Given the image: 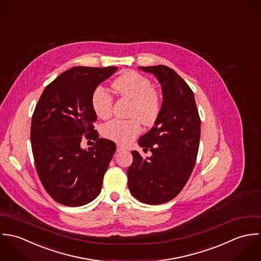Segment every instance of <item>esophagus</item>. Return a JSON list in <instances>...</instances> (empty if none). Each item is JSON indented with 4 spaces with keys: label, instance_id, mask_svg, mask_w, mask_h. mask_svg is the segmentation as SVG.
Wrapping results in <instances>:
<instances>
[{
    "label": "esophagus",
    "instance_id": "obj_1",
    "mask_svg": "<svg viewBox=\"0 0 261 261\" xmlns=\"http://www.w3.org/2000/svg\"><path fill=\"white\" fill-rule=\"evenodd\" d=\"M125 150H126V148L123 145H120V144L117 145V152H122V151H125Z\"/></svg>",
    "mask_w": 261,
    "mask_h": 261
}]
</instances>
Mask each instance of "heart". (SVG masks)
<instances>
[{
  "label": "heart",
  "instance_id": "heart-1",
  "mask_svg": "<svg viewBox=\"0 0 261 261\" xmlns=\"http://www.w3.org/2000/svg\"><path fill=\"white\" fill-rule=\"evenodd\" d=\"M113 89L120 96L132 101L130 116L134 118L109 121L103 126L102 134L109 140L126 144L140 133V121L145 125H151L156 121L161 107L160 98L152 83L135 71L121 74L114 81ZM92 107L99 118L107 119L112 114L113 99L102 88H98L92 95Z\"/></svg>",
  "mask_w": 261,
  "mask_h": 261
}]
</instances>
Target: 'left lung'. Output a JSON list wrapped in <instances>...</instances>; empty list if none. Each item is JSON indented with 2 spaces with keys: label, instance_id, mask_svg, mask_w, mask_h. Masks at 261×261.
Returning <instances> with one entry per match:
<instances>
[{
  "label": "left lung",
  "instance_id": "1",
  "mask_svg": "<svg viewBox=\"0 0 261 261\" xmlns=\"http://www.w3.org/2000/svg\"><path fill=\"white\" fill-rule=\"evenodd\" d=\"M139 68L157 77L163 101L154 126L138 140L143 151L150 150L152 155L144 159L132 151L128 187L138 201L160 205L175 198L193 172L201 120L193 91L173 69L165 65Z\"/></svg>",
  "mask_w": 261,
  "mask_h": 261
}]
</instances>
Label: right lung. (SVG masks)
<instances>
[{
	"mask_svg": "<svg viewBox=\"0 0 261 261\" xmlns=\"http://www.w3.org/2000/svg\"><path fill=\"white\" fill-rule=\"evenodd\" d=\"M118 67L75 66L43 91L31 122V145L38 176L54 201L68 207L84 206L101 193L105 172L116 144L99 138L92 95ZM83 136L93 139L83 150Z\"/></svg>",
	"mask_w": 261,
	"mask_h": 261,
	"instance_id": "right-lung-1",
	"label": "right lung"
}]
</instances>
